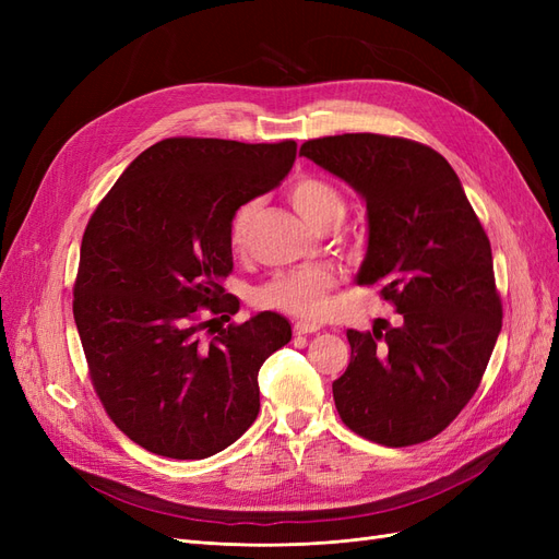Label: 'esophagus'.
<instances>
[{"mask_svg": "<svg viewBox=\"0 0 559 559\" xmlns=\"http://www.w3.org/2000/svg\"><path fill=\"white\" fill-rule=\"evenodd\" d=\"M317 331H319V326L310 324V321H296V324H294L296 335H310V333H317Z\"/></svg>", "mask_w": 559, "mask_h": 559, "instance_id": "1", "label": "esophagus"}]
</instances>
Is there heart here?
I'll return each mask as SVG.
<instances>
[{"label": "heart", "mask_w": 559, "mask_h": 559, "mask_svg": "<svg viewBox=\"0 0 559 559\" xmlns=\"http://www.w3.org/2000/svg\"><path fill=\"white\" fill-rule=\"evenodd\" d=\"M286 198L294 210L306 218L312 228L326 224H341L345 216V198L333 183L319 179L314 175L296 177ZM259 202L247 200L245 205L235 210L228 226V242L235 251H242L249 245V235L253 218H257ZM337 282L335 273L329 267H296L289 273H280L257 292V302L261 308H275L300 317H319L326 310V296Z\"/></svg>", "instance_id": "heart-1"}]
</instances>
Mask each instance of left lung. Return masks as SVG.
<instances>
[{"label":"left lung","instance_id":"obj_1","mask_svg":"<svg viewBox=\"0 0 559 559\" xmlns=\"http://www.w3.org/2000/svg\"><path fill=\"white\" fill-rule=\"evenodd\" d=\"M300 156L366 200L361 286L401 314L384 333L347 331L333 382L345 425L386 448L425 443L476 394L501 331L492 247L450 163L427 144L373 132L308 140Z\"/></svg>","mask_w":559,"mask_h":559}]
</instances>
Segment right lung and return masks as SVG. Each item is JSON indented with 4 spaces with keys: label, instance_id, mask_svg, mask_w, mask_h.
Instances as JSON below:
<instances>
[{
    "label": "right lung",
    "instance_id": "right-lung-1",
    "mask_svg": "<svg viewBox=\"0 0 559 559\" xmlns=\"http://www.w3.org/2000/svg\"><path fill=\"white\" fill-rule=\"evenodd\" d=\"M294 160V140L170 138L142 151L93 212L74 321L95 394L144 450L205 460L257 419L259 370L292 341V324L259 312L212 341L202 331L240 310L224 289L235 210L275 189ZM202 307L215 319L202 322Z\"/></svg>",
    "mask_w": 559,
    "mask_h": 559
}]
</instances>
